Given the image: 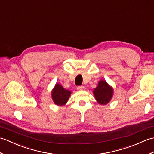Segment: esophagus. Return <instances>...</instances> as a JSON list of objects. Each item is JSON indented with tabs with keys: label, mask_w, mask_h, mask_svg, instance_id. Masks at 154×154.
<instances>
[{
	"label": "esophagus",
	"mask_w": 154,
	"mask_h": 154,
	"mask_svg": "<svg viewBox=\"0 0 154 154\" xmlns=\"http://www.w3.org/2000/svg\"><path fill=\"white\" fill-rule=\"evenodd\" d=\"M85 89V87L84 86L77 87V90H79V91H83Z\"/></svg>",
	"instance_id": "34e87169"
}]
</instances>
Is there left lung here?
Listing matches in <instances>:
<instances>
[{
  "instance_id": "8db88e82",
  "label": "left lung",
  "mask_w": 154,
  "mask_h": 154,
  "mask_svg": "<svg viewBox=\"0 0 154 154\" xmlns=\"http://www.w3.org/2000/svg\"><path fill=\"white\" fill-rule=\"evenodd\" d=\"M93 94L98 103L102 105H105L112 99L113 89L106 83V81L100 80L98 86L94 89Z\"/></svg>"
}]
</instances>
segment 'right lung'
<instances>
[{"label":"right lung","instance_id":"1","mask_svg":"<svg viewBox=\"0 0 154 154\" xmlns=\"http://www.w3.org/2000/svg\"><path fill=\"white\" fill-rule=\"evenodd\" d=\"M71 93L70 91L65 89L60 84L57 83L52 90L51 97L56 105L63 106L67 103Z\"/></svg>","mask_w":154,"mask_h":154}]
</instances>
